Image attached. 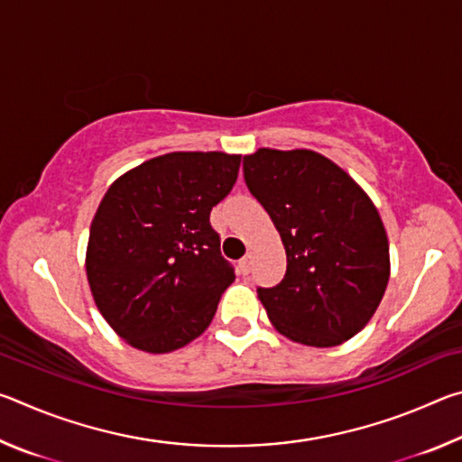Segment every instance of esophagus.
I'll list each match as a JSON object with an SVG mask.
<instances>
[{
	"instance_id": "34e87169",
	"label": "esophagus",
	"mask_w": 462,
	"mask_h": 462,
	"mask_svg": "<svg viewBox=\"0 0 462 462\" xmlns=\"http://www.w3.org/2000/svg\"><path fill=\"white\" fill-rule=\"evenodd\" d=\"M238 267H240V273L242 275H248L250 273V267H253V254H246L245 259H240V263H238Z\"/></svg>"
}]
</instances>
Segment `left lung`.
Segmentation results:
<instances>
[{
	"label": "left lung",
	"mask_w": 462,
	"mask_h": 462,
	"mask_svg": "<svg viewBox=\"0 0 462 462\" xmlns=\"http://www.w3.org/2000/svg\"><path fill=\"white\" fill-rule=\"evenodd\" d=\"M242 171L287 253L281 283L256 289L273 326L318 348L353 338L389 281L387 234L369 195L314 151L259 148Z\"/></svg>",
	"instance_id": "1"
}]
</instances>
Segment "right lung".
<instances>
[{
    "mask_svg": "<svg viewBox=\"0 0 462 462\" xmlns=\"http://www.w3.org/2000/svg\"><path fill=\"white\" fill-rule=\"evenodd\" d=\"M238 154L169 152L109 187L91 222L88 279L116 334L171 353L206 330L234 267L209 212L236 183Z\"/></svg>",
    "mask_w": 462,
    "mask_h": 462,
    "instance_id": "right-lung-1",
    "label": "right lung"
}]
</instances>
